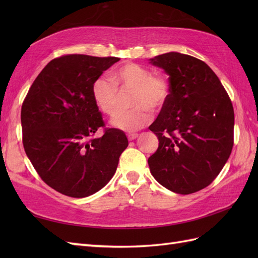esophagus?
Listing matches in <instances>:
<instances>
[{"mask_svg": "<svg viewBox=\"0 0 258 258\" xmlns=\"http://www.w3.org/2000/svg\"><path fill=\"white\" fill-rule=\"evenodd\" d=\"M127 138H128V140H130V141H133V140H135V139H138V138H139V134H138V133L128 134V135H127Z\"/></svg>", "mask_w": 258, "mask_h": 258, "instance_id": "obj_1", "label": "esophagus"}]
</instances>
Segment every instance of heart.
<instances>
[{"label":"heart","mask_w":258,"mask_h":258,"mask_svg":"<svg viewBox=\"0 0 258 258\" xmlns=\"http://www.w3.org/2000/svg\"><path fill=\"white\" fill-rule=\"evenodd\" d=\"M133 91L131 105L134 108L120 112L111 119V125L125 132H135L151 123L152 111H160L169 97L168 81L163 75L136 63H126L115 70L112 80L98 78L92 85V98L101 113L112 116L117 109L118 90Z\"/></svg>","instance_id":"heart-1"}]
</instances>
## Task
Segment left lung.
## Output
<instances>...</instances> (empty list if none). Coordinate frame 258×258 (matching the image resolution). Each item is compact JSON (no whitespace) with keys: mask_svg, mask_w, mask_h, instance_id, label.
Returning a JSON list of instances; mask_svg holds the SVG:
<instances>
[{"mask_svg":"<svg viewBox=\"0 0 258 258\" xmlns=\"http://www.w3.org/2000/svg\"><path fill=\"white\" fill-rule=\"evenodd\" d=\"M168 75L169 97L150 126L158 149L149 158L158 183L187 195L210 185L234 144V108L220 79L201 59L169 52L150 59Z\"/></svg>","mask_w":258,"mask_h":258,"instance_id":"1","label":"left lung"}]
</instances>
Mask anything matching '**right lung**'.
<instances>
[{
  "instance_id": "add662e5",
  "label": "right lung",
  "mask_w": 258,
  "mask_h": 258,
  "mask_svg": "<svg viewBox=\"0 0 258 258\" xmlns=\"http://www.w3.org/2000/svg\"><path fill=\"white\" fill-rule=\"evenodd\" d=\"M118 57L70 54L54 58L33 82L21 109L23 146L40 177L58 193L82 199L96 193L116 172L128 141L103 127L92 85Z\"/></svg>"
}]
</instances>
